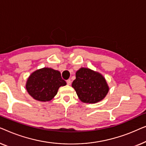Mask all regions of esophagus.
Returning <instances> with one entry per match:
<instances>
[{"mask_svg":"<svg viewBox=\"0 0 146 146\" xmlns=\"http://www.w3.org/2000/svg\"><path fill=\"white\" fill-rule=\"evenodd\" d=\"M67 84L68 85H70L71 84V81L70 79H68V80H67Z\"/></svg>","mask_w":146,"mask_h":146,"instance_id":"obj_1","label":"esophagus"}]
</instances>
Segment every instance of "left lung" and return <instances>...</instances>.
Here are the masks:
<instances>
[{"mask_svg":"<svg viewBox=\"0 0 146 146\" xmlns=\"http://www.w3.org/2000/svg\"><path fill=\"white\" fill-rule=\"evenodd\" d=\"M72 87L79 99L85 103L99 102L108 92V87L103 76L87 68H81L77 71Z\"/></svg>","mask_w":146,"mask_h":146,"instance_id":"1","label":"left lung"}]
</instances>
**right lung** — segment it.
I'll use <instances>...</instances> for the list:
<instances>
[{
    "mask_svg": "<svg viewBox=\"0 0 146 146\" xmlns=\"http://www.w3.org/2000/svg\"><path fill=\"white\" fill-rule=\"evenodd\" d=\"M66 85L59 71L52 68L39 69L31 74L26 83V89L34 99L39 101L51 100L61 86Z\"/></svg>",
    "mask_w": 146,
    "mask_h": 146,
    "instance_id": "obj_1",
    "label": "right lung"
}]
</instances>
